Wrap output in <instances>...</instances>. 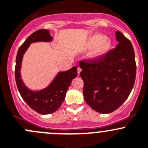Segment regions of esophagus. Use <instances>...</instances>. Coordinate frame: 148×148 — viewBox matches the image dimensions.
I'll use <instances>...</instances> for the list:
<instances>
[{
	"label": "esophagus",
	"mask_w": 148,
	"mask_h": 148,
	"mask_svg": "<svg viewBox=\"0 0 148 148\" xmlns=\"http://www.w3.org/2000/svg\"><path fill=\"white\" fill-rule=\"evenodd\" d=\"M77 74H80V73L81 72V71H82V69H81V68H80V67H77Z\"/></svg>",
	"instance_id": "esophagus-1"
}]
</instances>
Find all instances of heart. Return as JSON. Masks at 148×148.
<instances>
[{
  "instance_id": "1",
  "label": "heart",
  "mask_w": 148,
  "mask_h": 148,
  "mask_svg": "<svg viewBox=\"0 0 148 148\" xmlns=\"http://www.w3.org/2000/svg\"><path fill=\"white\" fill-rule=\"evenodd\" d=\"M112 42L110 39L105 38L101 34H95L92 36L87 42V48H95L91 53V57L93 58H100L104 56L110 49Z\"/></svg>"
}]
</instances>
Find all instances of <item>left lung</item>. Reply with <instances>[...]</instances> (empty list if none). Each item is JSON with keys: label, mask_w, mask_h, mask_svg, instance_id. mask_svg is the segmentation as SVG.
Wrapping results in <instances>:
<instances>
[{"label": "left lung", "mask_w": 148, "mask_h": 148, "mask_svg": "<svg viewBox=\"0 0 148 148\" xmlns=\"http://www.w3.org/2000/svg\"><path fill=\"white\" fill-rule=\"evenodd\" d=\"M119 43L100 58L80 60L83 95L88 106L100 113H110L129 96L136 77L135 52L130 40L115 32Z\"/></svg>", "instance_id": "1"}]
</instances>
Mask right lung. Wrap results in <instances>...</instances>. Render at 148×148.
<instances>
[{
	"mask_svg": "<svg viewBox=\"0 0 148 148\" xmlns=\"http://www.w3.org/2000/svg\"><path fill=\"white\" fill-rule=\"evenodd\" d=\"M53 38L49 30L40 29L32 33L20 46L18 51L15 68V78L18 91L25 103L35 111L42 115L56 112L61 106L65 100V94L73 79L77 76V67H73L69 71L59 73L52 83L40 91L29 90L21 77V63L23 54L30 43L38 41H51Z\"/></svg>",
	"mask_w": 148,
	"mask_h": 148,
	"instance_id": "obj_1",
	"label": "right lung"
}]
</instances>
